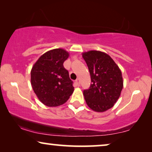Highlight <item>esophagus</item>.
Returning a JSON list of instances; mask_svg holds the SVG:
<instances>
[{
  "mask_svg": "<svg viewBox=\"0 0 152 152\" xmlns=\"http://www.w3.org/2000/svg\"><path fill=\"white\" fill-rule=\"evenodd\" d=\"M76 83L77 84L78 86H80V80H79V79H78H78L76 80Z\"/></svg>",
  "mask_w": 152,
  "mask_h": 152,
  "instance_id": "1",
  "label": "esophagus"
}]
</instances>
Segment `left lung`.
<instances>
[{"label": "left lung", "mask_w": 152, "mask_h": 152, "mask_svg": "<svg viewBox=\"0 0 152 152\" xmlns=\"http://www.w3.org/2000/svg\"><path fill=\"white\" fill-rule=\"evenodd\" d=\"M88 66L90 88L83 91L88 106L96 112H104L114 106L123 88L122 72L110 56L99 50L82 54Z\"/></svg>", "instance_id": "8db88e82"}]
</instances>
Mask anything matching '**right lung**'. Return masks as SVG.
<instances>
[{
  "label": "right lung",
  "mask_w": 152,
  "mask_h": 152,
  "mask_svg": "<svg viewBox=\"0 0 152 152\" xmlns=\"http://www.w3.org/2000/svg\"><path fill=\"white\" fill-rule=\"evenodd\" d=\"M69 53L62 48H56L46 52L32 66V88L40 102L48 107L64 104L74 88L68 71L63 63Z\"/></svg>",
  "instance_id": "obj_1"
}]
</instances>
